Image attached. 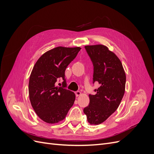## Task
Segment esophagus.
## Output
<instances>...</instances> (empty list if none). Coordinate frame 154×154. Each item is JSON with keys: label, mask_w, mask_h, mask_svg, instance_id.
<instances>
[{"label": "esophagus", "mask_w": 154, "mask_h": 154, "mask_svg": "<svg viewBox=\"0 0 154 154\" xmlns=\"http://www.w3.org/2000/svg\"><path fill=\"white\" fill-rule=\"evenodd\" d=\"M75 94H76V96L78 97V96H80L81 94V92L79 91H77L75 92Z\"/></svg>", "instance_id": "esophagus-1"}]
</instances>
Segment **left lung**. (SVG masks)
Segmentation results:
<instances>
[{
  "label": "left lung",
  "instance_id": "obj_1",
  "mask_svg": "<svg viewBox=\"0 0 154 154\" xmlns=\"http://www.w3.org/2000/svg\"><path fill=\"white\" fill-rule=\"evenodd\" d=\"M85 49L93 65V84L98 83L95 95L89 94L90 102L83 109L88 122L98 125L118 108L123 97L126 75L119 59L103 45H87Z\"/></svg>",
  "mask_w": 154,
  "mask_h": 154
}]
</instances>
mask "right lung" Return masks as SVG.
Masks as SVG:
<instances>
[{"mask_svg": "<svg viewBox=\"0 0 154 154\" xmlns=\"http://www.w3.org/2000/svg\"><path fill=\"white\" fill-rule=\"evenodd\" d=\"M80 48L58 47L41 56L32 70L29 82L31 105L38 117L48 123L63 120L75 100V94L67 87L65 71L76 58ZM60 78L62 86L55 83Z\"/></svg>", "mask_w": 154, "mask_h": 154, "instance_id": "add662e5", "label": "right lung"}]
</instances>
